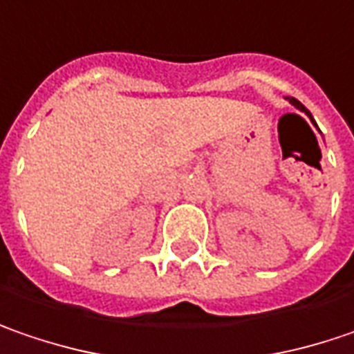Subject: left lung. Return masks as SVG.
I'll list each match as a JSON object with an SVG mask.
<instances>
[{"label":"left lung","instance_id":"8db88e82","mask_svg":"<svg viewBox=\"0 0 354 354\" xmlns=\"http://www.w3.org/2000/svg\"><path fill=\"white\" fill-rule=\"evenodd\" d=\"M289 103H291V105H295V107H297L299 111H303V113H305V115H307L310 119V123H313V125L317 127V123H315V119H313V115H310V111H309V109H307V107H305V105H303V103H301V101H297V99L291 97V99H289Z\"/></svg>","mask_w":354,"mask_h":354}]
</instances>
